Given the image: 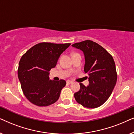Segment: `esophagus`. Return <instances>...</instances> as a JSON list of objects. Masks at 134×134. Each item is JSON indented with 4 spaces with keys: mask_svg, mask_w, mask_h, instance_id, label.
<instances>
[{
    "mask_svg": "<svg viewBox=\"0 0 134 134\" xmlns=\"http://www.w3.org/2000/svg\"><path fill=\"white\" fill-rule=\"evenodd\" d=\"M73 82L72 81H70V80H67V84H72Z\"/></svg>",
    "mask_w": 134,
    "mask_h": 134,
    "instance_id": "obj_1",
    "label": "esophagus"
}]
</instances>
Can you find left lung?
<instances>
[{"instance_id": "obj_1", "label": "left lung", "mask_w": 134, "mask_h": 134, "mask_svg": "<svg viewBox=\"0 0 134 134\" xmlns=\"http://www.w3.org/2000/svg\"><path fill=\"white\" fill-rule=\"evenodd\" d=\"M72 46L83 52L84 71L88 75L90 81L87 86L80 83V89L74 94L75 99L85 107H99L107 100L116 83L117 74L113 57L102 46L90 40Z\"/></svg>"}]
</instances>
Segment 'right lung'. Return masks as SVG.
Listing matches in <instances>:
<instances>
[{
  "label": "right lung",
  "instance_id": "right-lung-1",
  "mask_svg": "<svg viewBox=\"0 0 134 134\" xmlns=\"http://www.w3.org/2000/svg\"><path fill=\"white\" fill-rule=\"evenodd\" d=\"M70 45V43H40L21 57L18 78L24 96L33 104L48 106L59 98L66 81L49 80V72L56 67L60 55Z\"/></svg>",
  "mask_w": 134,
  "mask_h": 134
}]
</instances>
